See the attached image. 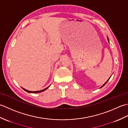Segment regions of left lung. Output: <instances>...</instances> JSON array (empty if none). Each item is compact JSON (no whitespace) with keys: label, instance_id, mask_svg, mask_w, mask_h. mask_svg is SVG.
Returning a JSON list of instances; mask_svg holds the SVG:
<instances>
[{"label":"left lung","instance_id":"8db88e82","mask_svg":"<svg viewBox=\"0 0 128 128\" xmlns=\"http://www.w3.org/2000/svg\"><path fill=\"white\" fill-rule=\"evenodd\" d=\"M107 39H108V42H109V39H108V37H107ZM110 78H108V80H107V81H106V82H105V83H104V84H103V85H102V86L101 87H100V88H102V87H103V86H104L105 85V84H106V83H107V82H108V80H110Z\"/></svg>","mask_w":128,"mask_h":128}]
</instances>
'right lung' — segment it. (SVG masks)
<instances>
[{"label":"right lung","mask_w":128,"mask_h":128,"mask_svg":"<svg viewBox=\"0 0 128 128\" xmlns=\"http://www.w3.org/2000/svg\"><path fill=\"white\" fill-rule=\"evenodd\" d=\"M50 86H48V87H47V88H44V89H43V90H40V91H28V90H26V89H25L24 88H23V90H25V91H26V92H29V93H39V92H43V91H45L46 89H47Z\"/></svg>","instance_id":"obj_1"}]
</instances>
